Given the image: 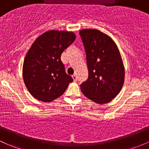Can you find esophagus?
<instances>
[{
  "instance_id": "34e87169",
  "label": "esophagus",
  "mask_w": 149,
  "mask_h": 149,
  "mask_svg": "<svg viewBox=\"0 0 149 149\" xmlns=\"http://www.w3.org/2000/svg\"><path fill=\"white\" fill-rule=\"evenodd\" d=\"M72 78H73V81H76L78 80V76H77V75H76V74L73 75V76H72Z\"/></svg>"
}]
</instances>
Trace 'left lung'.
I'll use <instances>...</instances> for the list:
<instances>
[{"instance_id":"8db88e82","label":"left lung","mask_w":149,"mask_h":149,"mask_svg":"<svg viewBox=\"0 0 149 149\" xmlns=\"http://www.w3.org/2000/svg\"><path fill=\"white\" fill-rule=\"evenodd\" d=\"M86 55L88 79L81 84L82 93L94 102L109 103L120 92L124 82V67L113 40L95 29L79 32Z\"/></svg>"}]
</instances>
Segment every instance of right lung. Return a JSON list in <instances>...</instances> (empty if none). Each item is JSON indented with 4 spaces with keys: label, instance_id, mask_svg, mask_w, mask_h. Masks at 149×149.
Segmentation results:
<instances>
[{
    "label": "right lung",
    "instance_id": "add662e5",
    "mask_svg": "<svg viewBox=\"0 0 149 149\" xmlns=\"http://www.w3.org/2000/svg\"><path fill=\"white\" fill-rule=\"evenodd\" d=\"M75 38L72 32L49 31L33 43L23 62V76L34 98L43 102L52 101L73 81L65 72L61 56Z\"/></svg>",
    "mask_w": 149,
    "mask_h": 149
}]
</instances>
